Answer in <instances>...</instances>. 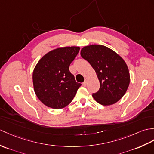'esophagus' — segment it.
<instances>
[{
  "instance_id": "esophagus-1",
  "label": "esophagus",
  "mask_w": 154,
  "mask_h": 154,
  "mask_svg": "<svg viewBox=\"0 0 154 154\" xmlns=\"http://www.w3.org/2000/svg\"><path fill=\"white\" fill-rule=\"evenodd\" d=\"M87 80L85 79V81H84V83H83V85L84 86V87H85V86L87 85Z\"/></svg>"
}]
</instances>
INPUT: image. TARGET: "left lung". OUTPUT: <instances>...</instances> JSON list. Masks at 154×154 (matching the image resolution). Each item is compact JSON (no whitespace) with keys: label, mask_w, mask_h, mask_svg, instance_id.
Instances as JSON below:
<instances>
[{"label":"left lung","mask_w":154,"mask_h":154,"mask_svg":"<svg viewBox=\"0 0 154 154\" xmlns=\"http://www.w3.org/2000/svg\"><path fill=\"white\" fill-rule=\"evenodd\" d=\"M81 55L93 67L100 81L98 91L92 94L95 100L103 106L119 101L130 83L128 69L123 59L112 49L97 45L85 46Z\"/></svg>","instance_id":"1"}]
</instances>
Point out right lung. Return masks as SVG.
<instances>
[{
  "instance_id": "add662e5",
  "label": "right lung",
  "mask_w": 154,
  "mask_h": 154,
  "mask_svg": "<svg viewBox=\"0 0 154 154\" xmlns=\"http://www.w3.org/2000/svg\"><path fill=\"white\" fill-rule=\"evenodd\" d=\"M79 50L77 46L53 50L35 66L33 73L34 91L45 106L61 109L73 100L81 84L77 83L69 68Z\"/></svg>"
}]
</instances>
